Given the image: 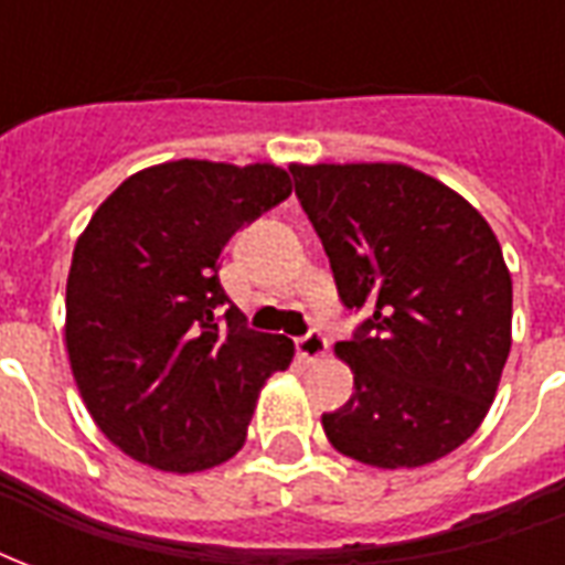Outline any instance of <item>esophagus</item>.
Here are the masks:
<instances>
[{
    "instance_id": "34e87169",
    "label": "esophagus",
    "mask_w": 565,
    "mask_h": 565,
    "mask_svg": "<svg viewBox=\"0 0 565 565\" xmlns=\"http://www.w3.org/2000/svg\"><path fill=\"white\" fill-rule=\"evenodd\" d=\"M295 345H298V355L303 358L307 364H316V361H322V358L328 355V337L319 331L303 333V337L295 340Z\"/></svg>"
}]
</instances>
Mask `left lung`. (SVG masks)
<instances>
[{"mask_svg": "<svg viewBox=\"0 0 565 565\" xmlns=\"http://www.w3.org/2000/svg\"><path fill=\"white\" fill-rule=\"evenodd\" d=\"M337 291L367 319L333 345L355 376L322 415L340 455L415 469L463 446L512 349V274L479 210L403 162L288 164Z\"/></svg>", "mask_w": 565, "mask_h": 565, "instance_id": "left-lung-1", "label": "left lung"}]
</instances>
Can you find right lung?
<instances>
[{
  "mask_svg": "<svg viewBox=\"0 0 565 565\" xmlns=\"http://www.w3.org/2000/svg\"><path fill=\"white\" fill-rule=\"evenodd\" d=\"M291 195L286 168L177 159L110 192L74 243L65 349L98 430L162 472L220 467L246 443L258 391L295 343L246 328L220 286L243 222Z\"/></svg>",
  "mask_w": 565,
  "mask_h": 565,
  "instance_id": "obj_1",
  "label": "right lung"
}]
</instances>
